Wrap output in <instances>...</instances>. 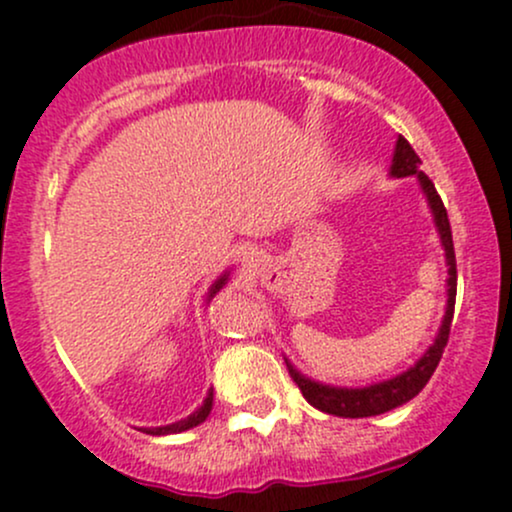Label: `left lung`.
Returning <instances> with one entry per match:
<instances>
[{"label": "left lung", "mask_w": 512, "mask_h": 512, "mask_svg": "<svg viewBox=\"0 0 512 512\" xmlns=\"http://www.w3.org/2000/svg\"><path fill=\"white\" fill-rule=\"evenodd\" d=\"M422 159L417 157V152L410 147L405 137H397L395 144V157H392L390 176H397V179H405V176H417L419 186H422L424 196H427L429 208H432L434 225H437V233L441 238V247H444L446 267H449V279H446V292H449V299H446V314L444 321H441V328L434 338V343L429 346V351L412 365L410 370H405L402 375H395V378L383 380V383H375L368 387H331L324 383H316V380L301 375L292 363H287L289 375L294 378V383L299 385L301 395L306 397L309 405H314L316 410L336 414V417H375V414H383L395 410V407L410 402L414 395L422 392V387L429 383L432 373L437 370L441 353H444L446 341H449L451 331V319H454V304H456V255H454V240H451V225L449 215H446L444 203H441L437 188H434L432 179L419 169Z\"/></svg>", "instance_id": "8db88e82"}]
</instances>
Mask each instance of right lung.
I'll return each mask as SVG.
<instances>
[{"mask_svg": "<svg viewBox=\"0 0 512 512\" xmlns=\"http://www.w3.org/2000/svg\"><path fill=\"white\" fill-rule=\"evenodd\" d=\"M225 282H228V274H223V277H220L218 282L213 284L211 292H208V299H213L215 292H220ZM211 410H213V390L208 392L206 400H203V405L198 407V410L193 412V414H188L186 419H181V422H174V424H166V427H149V429H144V432H147V434H176V432H186V429L198 427V424H201V422H206V417H208V414H211Z\"/></svg>", "mask_w": 512, "mask_h": 512, "instance_id": "right-lung-1", "label": "right lung"}]
</instances>
